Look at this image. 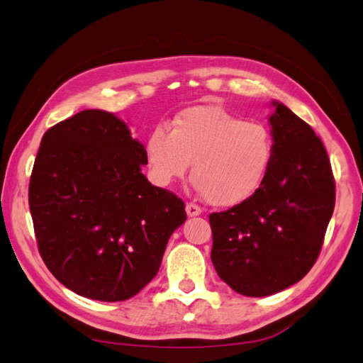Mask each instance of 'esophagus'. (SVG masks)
Returning <instances> with one entry per match:
<instances>
[{
    "mask_svg": "<svg viewBox=\"0 0 363 363\" xmlns=\"http://www.w3.org/2000/svg\"><path fill=\"white\" fill-rule=\"evenodd\" d=\"M186 212H187L189 217H195V216L201 214V208H200V206H196L195 203H187L186 204Z\"/></svg>",
    "mask_w": 363,
    "mask_h": 363,
    "instance_id": "obj_1",
    "label": "esophagus"
}]
</instances>
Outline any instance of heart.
Masks as SVG:
<instances>
[{"mask_svg":"<svg viewBox=\"0 0 363 363\" xmlns=\"http://www.w3.org/2000/svg\"><path fill=\"white\" fill-rule=\"evenodd\" d=\"M151 179L168 187L187 174L214 206H236L257 194L274 159L266 125L244 121L216 105L181 111L172 130L157 125L146 140Z\"/></svg>","mask_w":363,"mask_h":363,"instance_id":"b5f03b06","label":"heart"}]
</instances>
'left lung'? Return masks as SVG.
Segmentation results:
<instances>
[{
	"mask_svg": "<svg viewBox=\"0 0 363 363\" xmlns=\"http://www.w3.org/2000/svg\"><path fill=\"white\" fill-rule=\"evenodd\" d=\"M272 105L274 159L264 182L248 200L209 216L218 277L250 297L280 293L308 274L335 206L323 141L288 106Z\"/></svg>",
	"mask_w": 363,
	"mask_h": 363,
	"instance_id": "left-lung-1",
	"label": "left lung"
}]
</instances>
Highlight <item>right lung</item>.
Returning a JSON list of instances; mask_svg holds the SVG:
<instances>
[{"label": "right lung", "instance_id": "add662e5", "mask_svg": "<svg viewBox=\"0 0 363 363\" xmlns=\"http://www.w3.org/2000/svg\"><path fill=\"white\" fill-rule=\"evenodd\" d=\"M146 149L113 113L83 110L44 133L30 179L42 259L78 296L119 302L155 274L186 204L141 173Z\"/></svg>", "mask_w": 363, "mask_h": 363}]
</instances>
